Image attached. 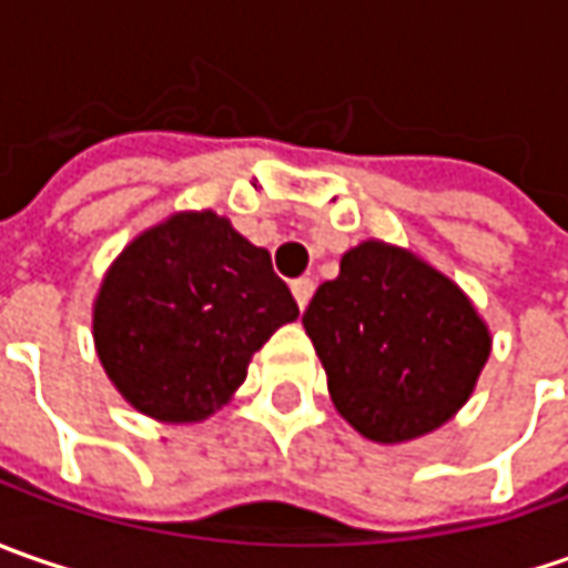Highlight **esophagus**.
<instances>
[{
    "label": "esophagus",
    "instance_id": "obj_1",
    "mask_svg": "<svg viewBox=\"0 0 568 568\" xmlns=\"http://www.w3.org/2000/svg\"><path fill=\"white\" fill-rule=\"evenodd\" d=\"M291 291H294V300L300 310H306L310 306V300H313V291H316V281L313 277H300L291 284Z\"/></svg>",
    "mask_w": 568,
    "mask_h": 568
}]
</instances>
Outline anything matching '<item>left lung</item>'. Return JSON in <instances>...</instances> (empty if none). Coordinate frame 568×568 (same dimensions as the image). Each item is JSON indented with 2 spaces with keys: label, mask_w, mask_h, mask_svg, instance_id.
<instances>
[{
  "label": "left lung",
  "mask_w": 568,
  "mask_h": 568,
  "mask_svg": "<svg viewBox=\"0 0 568 568\" xmlns=\"http://www.w3.org/2000/svg\"><path fill=\"white\" fill-rule=\"evenodd\" d=\"M335 410L395 446L448 424L474 395L493 335L470 296L417 252L363 240L303 313Z\"/></svg>",
  "instance_id": "left-lung-1"
}]
</instances>
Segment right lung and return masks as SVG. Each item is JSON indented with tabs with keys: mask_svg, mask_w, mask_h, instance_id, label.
<instances>
[{
	"mask_svg": "<svg viewBox=\"0 0 568 568\" xmlns=\"http://www.w3.org/2000/svg\"><path fill=\"white\" fill-rule=\"evenodd\" d=\"M296 316L268 250L211 207L176 211L106 268L94 296V347L139 414L202 424L243 385L252 354Z\"/></svg>",
	"mask_w": 568,
	"mask_h": 568,
	"instance_id": "right-lung-1",
	"label": "right lung"
}]
</instances>
